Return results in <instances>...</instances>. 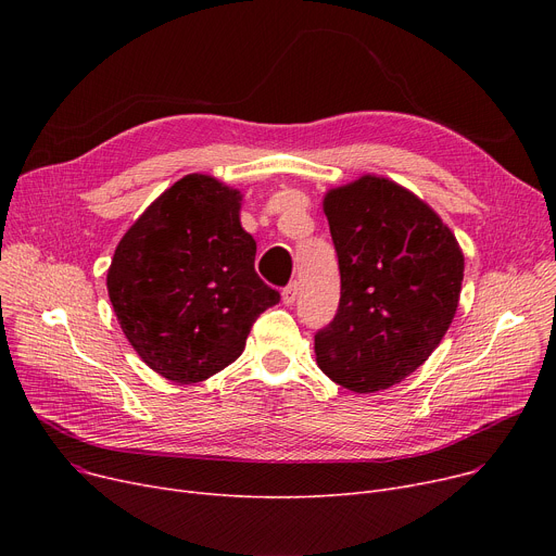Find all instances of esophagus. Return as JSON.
Instances as JSON below:
<instances>
[{"instance_id": "34e87169", "label": "esophagus", "mask_w": 556, "mask_h": 556, "mask_svg": "<svg viewBox=\"0 0 556 556\" xmlns=\"http://www.w3.org/2000/svg\"><path fill=\"white\" fill-rule=\"evenodd\" d=\"M281 300H283V304H286V306L295 304V300H298V281H290V283L283 288Z\"/></svg>"}]
</instances>
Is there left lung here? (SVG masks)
Returning <instances> with one entry per match:
<instances>
[{
    "mask_svg": "<svg viewBox=\"0 0 556 556\" xmlns=\"http://www.w3.org/2000/svg\"><path fill=\"white\" fill-rule=\"evenodd\" d=\"M340 268V304L315 333L317 365L338 386L388 390L434 352L457 311L464 256L424 200L365 178L325 198Z\"/></svg>",
    "mask_w": 556,
    "mask_h": 556,
    "instance_id": "1",
    "label": "left lung"
}]
</instances>
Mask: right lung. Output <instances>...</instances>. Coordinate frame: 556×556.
<instances>
[{
    "instance_id": "obj_1",
    "label": "right lung",
    "mask_w": 556,
    "mask_h": 556,
    "mask_svg": "<svg viewBox=\"0 0 556 556\" xmlns=\"http://www.w3.org/2000/svg\"><path fill=\"white\" fill-rule=\"evenodd\" d=\"M241 195L191 173L166 189L114 250L108 295L135 352L173 383H198L237 361L279 290L254 270Z\"/></svg>"
}]
</instances>
